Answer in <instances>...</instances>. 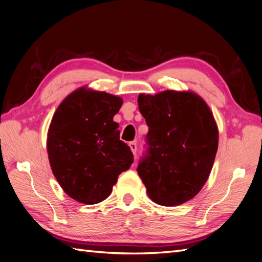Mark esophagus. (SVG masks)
<instances>
[{"label":"esophagus","mask_w":262,"mask_h":262,"mask_svg":"<svg viewBox=\"0 0 262 262\" xmlns=\"http://www.w3.org/2000/svg\"><path fill=\"white\" fill-rule=\"evenodd\" d=\"M129 147H130V149L133 151V154L136 155V151H137V144H136V142H130L129 143Z\"/></svg>","instance_id":"34e87169"}]
</instances>
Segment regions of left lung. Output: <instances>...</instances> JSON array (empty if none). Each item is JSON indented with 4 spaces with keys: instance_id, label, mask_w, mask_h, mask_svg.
<instances>
[{
    "instance_id": "8db88e82",
    "label": "left lung",
    "mask_w": 262,
    "mask_h": 262,
    "mask_svg": "<svg viewBox=\"0 0 262 262\" xmlns=\"http://www.w3.org/2000/svg\"><path fill=\"white\" fill-rule=\"evenodd\" d=\"M148 126L137 173L148 196L163 206L193 199L208 181L217 150V126L206 102L191 91L138 96Z\"/></svg>"
}]
</instances>
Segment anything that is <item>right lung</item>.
I'll use <instances>...</instances> for the list:
<instances>
[{
  "mask_svg": "<svg viewBox=\"0 0 262 262\" xmlns=\"http://www.w3.org/2000/svg\"><path fill=\"white\" fill-rule=\"evenodd\" d=\"M121 105L120 97L82 87L53 115L47 141L49 162L62 190L78 202L106 200L118 175L134 162L113 119Z\"/></svg>",
  "mask_w": 262,
  "mask_h": 262,
  "instance_id": "add662e5",
  "label": "right lung"
}]
</instances>
